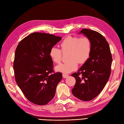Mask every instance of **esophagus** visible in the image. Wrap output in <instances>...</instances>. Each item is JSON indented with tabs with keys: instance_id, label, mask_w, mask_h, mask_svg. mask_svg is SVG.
Wrapping results in <instances>:
<instances>
[{
	"instance_id": "34e87169",
	"label": "esophagus",
	"mask_w": 124,
	"mask_h": 124,
	"mask_svg": "<svg viewBox=\"0 0 124 124\" xmlns=\"http://www.w3.org/2000/svg\"><path fill=\"white\" fill-rule=\"evenodd\" d=\"M68 76H69V75H67V74H62V77H63V78H68Z\"/></svg>"
}]
</instances>
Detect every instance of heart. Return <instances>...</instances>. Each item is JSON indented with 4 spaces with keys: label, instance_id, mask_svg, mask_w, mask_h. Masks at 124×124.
Masks as SVG:
<instances>
[{
    "label": "heart",
    "instance_id": "obj_1",
    "mask_svg": "<svg viewBox=\"0 0 124 124\" xmlns=\"http://www.w3.org/2000/svg\"><path fill=\"white\" fill-rule=\"evenodd\" d=\"M60 49L51 48L49 55L53 61L57 64L60 62L62 53L70 52L69 61L62 63L56 67V70L63 73H70L76 70L78 62L83 64L90 57L92 52V42L87 37L79 38L76 36H68L60 43Z\"/></svg>",
    "mask_w": 124,
    "mask_h": 124
}]
</instances>
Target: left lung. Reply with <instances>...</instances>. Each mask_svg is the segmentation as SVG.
I'll return each mask as SVG.
<instances>
[{
	"instance_id": "8db88e82",
	"label": "left lung",
	"mask_w": 124,
	"mask_h": 124,
	"mask_svg": "<svg viewBox=\"0 0 124 124\" xmlns=\"http://www.w3.org/2000/svg\"><path fill=\"white\" fill-rule=\"evenodd\" d=\"M83 33L92 42V52L87 61L77 73L71 74L76 83L71 90L78 99L90 101L100 94L105 86L111 74L112 56L109 45L99 33L84 29Z\"/></svg>"
}]
</instances>
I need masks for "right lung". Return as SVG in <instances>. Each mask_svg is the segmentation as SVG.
Segmentation results:
<instances>
[{
  "instance_id": "add662e5",
  "label": "right lung",
  "mask_w": 124,
  "mask_h": 124,
  "mask_svg": "<svg viewBox=\"0 0 124 124\" xmlns=\"http://www.w3.org/2000/svg\"><path fill=\"white\" fill-rule=\"evenodd\" d=\"M61 40L53 34L34 32L22 40L16 49L13 65L15 80L33 103L45 105L54 97L62 78V73L54 72L49 53Z\"/></svg>"
}]
</instances>
